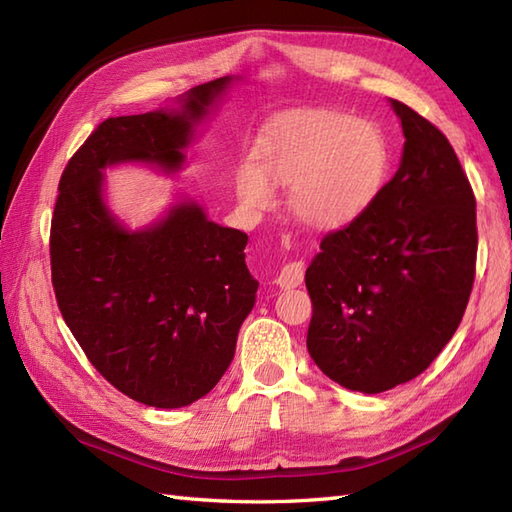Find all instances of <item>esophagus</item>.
I'll return each mask as SVG.
<instances>
[{
	"label": "esophagus",
	"instance_id": "34e87169",
	"mask_svg": "<svg viewBox=\"0 0 512 512\" xmlns=\"http://www.w3.org/2000/svg\"><path fill=\"white\" fill-rule=\"evenodd\" d=\"M303 275H306L303 262H288L279 270V275L275 277V284L279 288H297L303 284Z\"/></svg>",
	"mask_w": 512,
	"mask_h": 512
}]
</instances>
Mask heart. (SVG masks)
I'll return each mask as SVG.
<instances>
[{
    "label": "heart",
    "instance_id": "b5f03b06",
    "mask_svg": "<svg viewBox=\"0 0 512 512\" xmlns=\"http://www.w3.org/2000/svg\"><path fill=\"white\" fill-rule=\"evenodd\" d=\"M255 162L237 171L248 209L273 204V184L290 187V209L312 228H339L367 211L383 189L391 149L383 129L330 107L273 118L259 134Z\"/></svg>",
    "mask_w": 512,
    "mask_h": 512
}]
</instances>
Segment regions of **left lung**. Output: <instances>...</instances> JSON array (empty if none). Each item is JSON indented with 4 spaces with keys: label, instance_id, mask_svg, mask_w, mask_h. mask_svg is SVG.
<instances>
[{
    "label": "left lung",
    "instance_id": "left-lung-1",
    "mask_svg": "<svg viewBox=\"0 0 512 512\" xmlns=\"http://www.w3.org/2000/svg\"><path fill=\"white\" fill-rule=\"evenodd\" d=\"M400 167L367 211L321 239L306 270L308 352L347 389L380 394L416 378L469 303L475 195L440 129L400 101Z\"/></svg>",
    "mask_w": 512,
    "mask_h": 512
}]
</instances>
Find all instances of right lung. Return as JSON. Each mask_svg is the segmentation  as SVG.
Masks as SVG:
<instances>
[{
  "label": "right lung",
  "mask_w": 512,
  "mask_h": 512,
  "mask_svg": "<svg viewBox=\"0 0 512 512\" xmlns=\"http://www.w3.org/2000/svg\"><path fill=\"white\" fill-rule=\"evenodd\" d=\"M231 76L182 96V110L107 118L76 149L50 226L52 288L63 321L107 383L158 409L206 396L233 361L239 325L255 306L248 235L178 204L129 233L101 198V169L143 160L178 169L193 125Z\"/></svg>",
  "instance_id": "obj_1"
}]
</instances>
